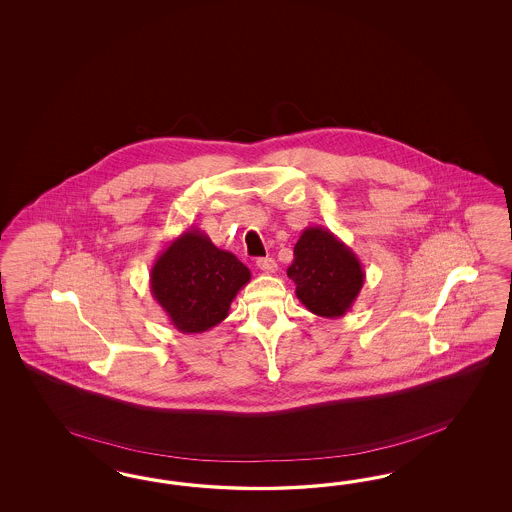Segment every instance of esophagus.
<instances>
[{
	"instance_id": "obj_1",
	"label": "esophagus",
	"mask_w": 512,
	"mask_h": 512,
	"mask_svg": "<svg viewBox=\"0 0 512 512\" xmlns=\"http://www.w3.org/2000/svg\"><path fill=\"white\" fill-rule=\"evenodd\" d=\"M257 266L266 272V274H274L278 270V263L272 259V257H263V259H257Z\"/></svg>"
}]
</instances>
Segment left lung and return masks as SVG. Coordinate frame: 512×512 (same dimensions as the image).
Masks as SVG:
<instances>
[{
    "mask_svg": "<svg viewBox=\"0 0 512 512\" xmlns=\"http://www.w3.org/2000/svg\"><path fill=\"white\" fill-rule=\"evenodd\" d=\"M298 300L315 315L338 319L353 308L366 272L357 253L325 227H306L287 268Z\"/></svg>",
    "mask_w": 512,
    "mask_h": 512,
    "instance_id": "left-lung-1",
    "label": "left lung"
}]
</instances>
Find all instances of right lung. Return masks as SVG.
Listing matches in <instances>:
<instances>
[{
  "label": "right lung",
  "mask_w": 512,
  "mask_h": 512,
  "mask_svg": "<svg viewBox=\"0 0 512 512\" xmlns=\"http://www.w3.org/2000/svg\"><path fill=\"white\" fill-rule=\"evenodd\" d=\"M251 272L231 251L212 244L201 229H187L159 253L150 270V291L182 334L219 325Z\"/></svg>",
  "instance_id": "add662e5"
}]
</instances>
